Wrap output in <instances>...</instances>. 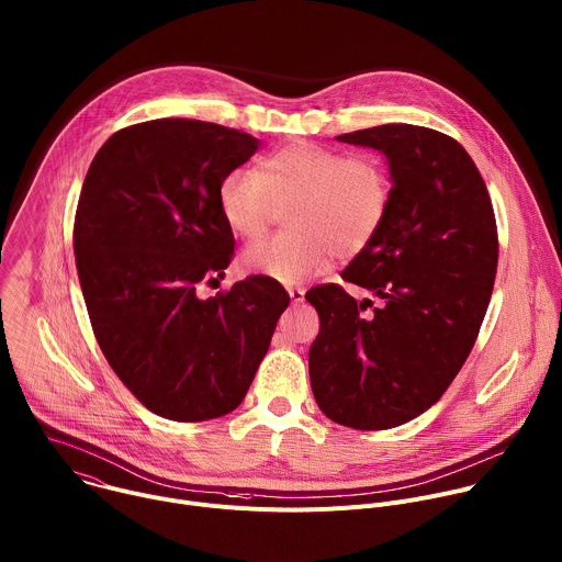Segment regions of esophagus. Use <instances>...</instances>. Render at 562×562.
<instances>
[{"label": "esophagus", "instance_id": "obj_1", "mask_svg": "<svg viewBox=\"0 0 562 562\" xmlns=\"http://www.w3.org/2000/svg\"><path fill=\"white\" fill-rule=\"evenodd\" d=\"M289 297H291V304H302L304 302V289L291 286L289 289Z\"/></svg>", "mask_w": 562, "mask_h": 562}]
</instances>
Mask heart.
<instances>
[{"label":"heart","instance_id":"b5f03b06","mask_svg":"<svg viewBox=\"0 0 562 562\" xmlns=\"http://www.w3.org/2000/svg\"><path fill=\"white\" fill-rule=\"evenodd\" d=\"M289 204L291 232L245 249L243 273L295 284L324 271L335 254L363 251L386 221L391 180L375 158L297 140L265 156L256 171L227 173L218 187L221 216L243 240L260 238L276 207Z\"/></svg>","mask_w":562,"mask_h":562}]
</instances>
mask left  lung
Returning a JSON list of instances; mask_svg holds the SVG:
<instances>
[{"mask_svg":"<svg viewBox=\"0 0 562 562\" xmlns=\"http://www.w3.org/2000/svg\"><path fill=\"white\" fill-rule=\"evenodd\" d=\"M378 149L391 173L386 221L337 284L306 300L319 315L308 350L319 411L355 430H386L426 413L468 359L485 317L498 238L487 187L470 154L450 136L389 123L335 136Z\"/></svg>","mask_w":562,"mask_h":562,"instance_id":"obj_1","label":"left lung"}]
</instances>
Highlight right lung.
I'll use <instances>...</instances> for the list:
<instances>
[{"mask_svg": "<svg viewBox=\"0 0 562 562\" xmlns=\"http://www.w3.org/2000/svg\"><path fill=\"white\" fill-rule=\"evenodd\" d=\"M260 140L196 119H156L97 151L75 216L77 271L94 337L158 417L207 422L240 406L289 295L254 276L203 300L234 256L218 187Z\"/></svg>", "mask_w": 562, "mask_h": 562, "instance_id": "1", "label": "right lung"}]
</instances>
